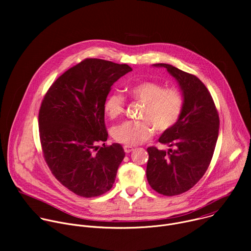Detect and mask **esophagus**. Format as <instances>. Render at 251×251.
I'll use <instances>...</instances> for the list:
<instances>
[{
  "instance_id": "34e87169",
  "label": "esophagus",
  "mask_w": 251,
  "mask_h": 251,
  "mask_svg": "<svg viewBox=\"0 0 251 251\" xmlns=\"http://www.w3.org/2000/svg\"><path fill=\"white\" fill-rule=\"evenodd\" d=\"M123 149H124V152H125V153H130V152H132V151L134 150V148H133L132 146H129V145L123 146Z\"/></svg>"
}]
</instances>
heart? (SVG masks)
I'll use <instances>...</instances> for the list:
<instances>
[{
  "label": "heart",
  "mask_w": 251,
  "mask_h": 251,
  "mask_svg": "<svg viewBox=\"0 0 251 251\" xmlns=\"http://www.w3.org/2000/svg\"><path fill=\"white\" fill-rule=\"evenodd\" d=\"M127 92L132 99L142 103L139 120H126L112 128V137L122 144L134 146L148 140L154 128L166 132L180 120L185 99L176 87H165L155 81H144L129 86ZM126 100L120 93H111L104 102V111L111 119L121 116Z\"/></svg>",
  "instance_id": "obj_1"
}]
</instances>
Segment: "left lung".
Instances as JSON below:
<instances>
[{
    "instance_id": "8db88e82",
    "label": "left lung",
    "mask_w": 251,
    "mask_h": 251,
    "mask_svg": "<svg viewBox=\"0 0 251 251\" xmlns=\"http://www.w3.org/2000/svg\"><path fill=\"white\" fill-rule=\"evenodd\" d=\"M180 84L185 104L178 122L159 138L172 147L168 152L152 146L147 149V180L164 196H177L192 189L206 172L219 137L220 117L205 85L194 75L166 63H156Z\"/></svg>"
}]
</instances>
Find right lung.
Here are the masks:
<instances>
[{
  "label": "right lung",
  "mask_w": 251,
  "mask_h": 251,
  "mask_svg": "<svg viewBox=\"0 0 251 251\" xmlns=\"http://www.w3.org/2000/svg\"><path fill=\"white\" fill-rule=\"evenodd\" d=\"M131 70L128 64L85 58L62 74L42 101L39 131L45 161L56 180L77 196H101L115 182L125 153L117 143L105 145L104 102L111 86ZM97 142L103 143L99 150Z\"/></svg>",
  "instance_id": "obj_1"
}]
</instances>
